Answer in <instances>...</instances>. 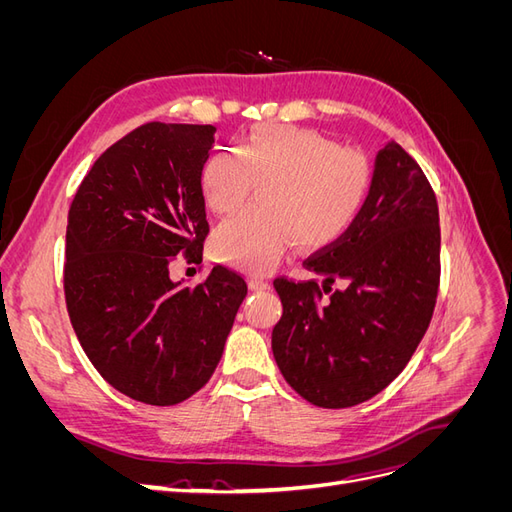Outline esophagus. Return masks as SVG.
Segmentation results:
<instances>
[{"label": "esophagus", "instance_id": "obj_1", "mask_svg": "<svg viewBox=\"0 0 512 512\" xmlns=\"http://www.w3.org/2000/svg\"><path fill=\"white\" fill-rule=\"evenodd\" d=\"M271 284L265 280V277H258V275H254V277H250V288L252 290H267Z\"/></svg>", "mask_w": 512, "mask_h": 512}]
</instances>
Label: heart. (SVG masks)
I'll list each match as a JSON object with an SVG mask.
<instances>
[{
  "instance_id": "b5f03b06",
  "label": "heart",
  "mask_w": 512,
  "mask_h": 512,
  "mask_svg": "<svg viewBox=\"0 0 512 512\" xmlns=\"http://www.w3.org/2000/svg\"><path fill=\"white\" fill-rule=\"evenodd\" d=\"M371 164L359 151L299 128L254 132L237 153L220 149L207 158L200 190L218 215H232L262 181L258 209L215 232V254L252 273L269 271L294 241L327 247L359 220L371 192Z\"/></svg>"
}]
</instances>
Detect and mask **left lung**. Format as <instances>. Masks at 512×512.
<instances>
[{"label":"left lung","mask_w":512,"mask_h":512,"mask_svg":"<svg viewBox=\"0 0 512 512\" xmlns=\"http://www.w3.org/2000/svg\"><path fill=\"white\" fill-rule=\"evenodd\" d=\"M303 265L324 284L275 277L284 305L271 337L277 367L309 404H363L404 371L438 299V200L404 147L378 151L359 220ZM335 279L347 286L333 291Z\"/></svg>","instance_id":"8db88e82"}]
</instances>
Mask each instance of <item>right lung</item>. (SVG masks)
I'll return each mask as SVG.
<instances>
[{
  "label": "right lung",
  "mask_w": 512,
  "mask_h": 512,
  "mask_svg": "<svg viewBox=\"0 0 512 512\" xmlns=\"http://www.w3.org/2000/svg\"><path fill=\"white\" fill-rule=\"evenodd\" d=\"M215 126L149 121L94 162L68 211L64 292L76 337L117 391L175 406L203 389L247 294L243 277L213 267L179 286V254L203 260L209 235L200 173Z\"/></svg>",
  "instance_id": "obj_1"
}]
</instances>
